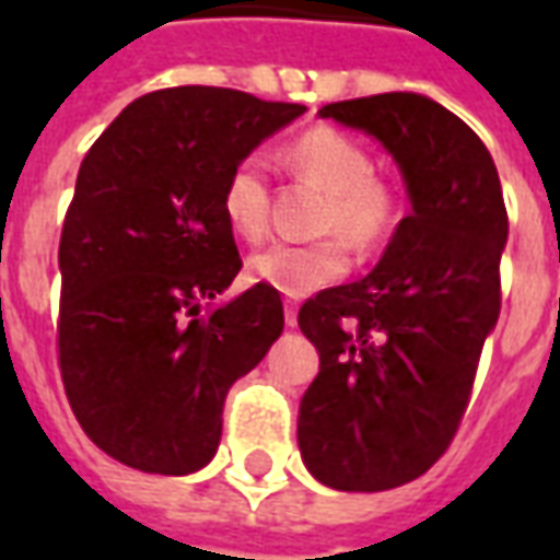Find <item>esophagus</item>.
I'll return each instance as SVG.
<instances>
[{
  "mask_svg": "<svg viewBox=\"0 0 560 560\" xmlns=\"http://www.w3.org/2000/svg\"><path fill=\"white\" fill-rule=\"evenodd\" d=\"M284 324H288V327H296V305L293 303L284 305Z\"/></svg>",
  "mask_w": 560,
  "mask_h": 560,
  "instance_id": "obj_1",
  "label": "esophagus"
}]
</instances>
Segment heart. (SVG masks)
Returning a JSON list of instances; mask_svg holds the SVG:
<instances>
[{"instance_id":"1","label":"heart","mask_w":560,"mask_h":560,"mask_svg":"<svg viewBox=\"0 0 560 560\" xmlns=\"http://www.w3.org/2000/svg\"><path fill=\"white\" fill-rule=\"evenodd\" d=\"M288 164L303 179L324 188L317 231L341 233L357 248H372L396 231L401 195L387 176H377L372 152L339 128L317 126L288 147ZM224 224L245 243L264 240L269 231V179L257 155L233 164L219 197ZM341 236L317 243H272L248 257L245 272L284 296H308L348 272V245Z\"/></svg>"}]
</instances>
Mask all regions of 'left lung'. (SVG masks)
Wrapping results in <instances>:
<instances>
[{
  "mask_svg": "<svg viewBox=\"0 0 560 560\" xmlns=\"http://www.w3.org/2000/svg\"><path fill=\"white\" fill-rule=\"evenodd\" d=\"M317 114L375 135L413 207L365 279L300 308L320 353L296 417L305 468L341 492H384L432 468L468 411L501 312L504 191L486 143L425 95L384 92Z\"/></svg>",
  "mask_w": 560,
  "mask_h": 560,
  "instance_id": "obj_1",
  "label": "left lung"
}]
</instances>
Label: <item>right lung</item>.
<instances>
[{
    "label": "right lung",
    "instance_id": "right-lung-1",
    "mask_svg": "<svg viewBox=\"0 0 560 560\" xmlns=\"http://www.w3.org/2000/svg\"><path fill=\"white\" fill-rule=\"evenodd\" d=\"M303 114L240 90L173 86L128 104L80 164L59 240V372L83 432L128 468H203L228 389L284 329L267 284L207 315L200 303L243 269L219 207L224 176Z\"/></svg>",
    "mask_w": 560,
    "mask_h": 560
}]
</instances>
